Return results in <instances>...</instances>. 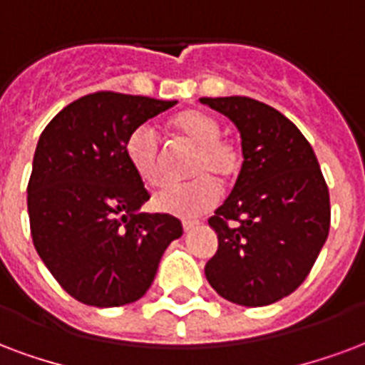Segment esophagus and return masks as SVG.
Segmentation results:
<instances>
[{"label":"esophagus","mask_w":365,"mask_h":365,"mask_svg":"<svg viewBox=\"0 0 365 365\" xmlns=\"http://www.w3.org/2000/svg\"><path fill=\"white\" fill-rule=\"evenodd\" d=\"M197 224H199V220H183L182 226H183V230L190 232V230H193V228H195Z\"/></svg>","instance_id":"34e87169"}]
</instances>
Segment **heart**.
<instances>
[{
    "mask_svg": "<svg viewBox=\"0 0 365 365\" xmlns=\"http://www.w3.org/2000/svg\"><path fill=\"white\" fill-rule=\"evenodd\" d=\"M174 139L193 148L187 162V183L166 185L153 197L155 209L174 217H199L220 201V185H232L244 170V148L222 133L215 115L201 110H183L170 120ZM125 156L131 168L148 187H158L166 178L160 137L150 125H141L129 135Z\"/></svg>",
    "mask_w": 365,
    "mask_h": 365,
    "instance_id": "1",
    "label": "heart"
}]
</instances>
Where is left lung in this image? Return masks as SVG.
<instances>
[{
	"instance_id": "obj_1",
	"label": "left lung",
	"mask_w": 365,
	"mask_h": 365,
	"mask_svg": "<svg viewBox=\"0 0 365 365\" xmlns=\"http://www.w3.org/2000/svg\"><path fill=\"white\" fill-rule=\"evenodd\" d=\"M242 135L244 170L209 218L218 250L205 267L228 302L269 306L292 294L329 236L331 201L312 145L279 110L247 96L201 98Z\"/></svg>"
}]
</instances>
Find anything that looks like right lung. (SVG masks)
<instances>
[{
  "mask_svg": "<svg viewBox=\"0 0 365 365\" xmlns=\"http://www.w3.org/2000/svg\"><path fill=\"white\" fill-rule=\"evenodd\" d=\"M175 100L100 91L42 131L26 187L32 244L69 296L118 307L145 296L170 242L172 215L139 212L150 195L125 156L135 129Z\"/></svg>",
  "mask_w": 365,
  "mask_h": 365,
  "instance_id": "1",
  "label": "right lung"
}]
</instances>
